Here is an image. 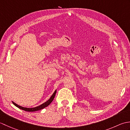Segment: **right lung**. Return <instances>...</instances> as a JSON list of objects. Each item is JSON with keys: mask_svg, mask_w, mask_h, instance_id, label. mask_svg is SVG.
<instances>
[{"mask_svg": "<svg viewBox=\"0 0 130 130\" xmlns=\"http://www.w3.org/2000/svg\"><path fill=\"white\" fill-rule=\"evenodd\" d=\"M56 90H55L53 94L52 95V96H51L50 98L45 103H44L42 104L41 105H40V106H37V107H35V108H26V107H21L20 106H18V105H17L16 103H15L14 102H12V103H13L14 105H15L16 107H17L18 108H20V109H22V110H24V111H27V112H35V111H39V110L42 109L46 107L47 106H48V105L51 103V102H52V101L54 100V99L55 98V94H56Z\"/></svg>", "mask_w": 130, "mask_h": 130, "instance_id": "add662e5", "label": "right lung"}]
</instances>
